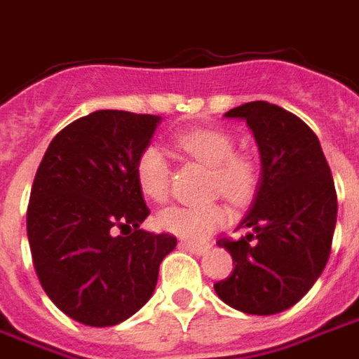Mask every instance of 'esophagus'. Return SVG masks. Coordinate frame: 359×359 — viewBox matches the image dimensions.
<instances>
[{"label": "esophagus", "mask_w": 359, "mask_h": 359, "mask_svg": "<svg viewBox=\"0 0 359 359\" xmlns=\"http://www.w3.org/2000/svg\"><path fill=\"white\" fill-rule=\"evenodd\" d=\"M180 248L188 250V252H192L196 256H202L208 252V246H200V244H194V242H180Z\"/></svg>", "instance_id": "obj_1"}]
</instances>
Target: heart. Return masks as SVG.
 <instances>
[{
    "label": "heart",
    "mask_w": 359,
    "mask_h": 359,
    "mask_svg": "<svg viewBox=\"0 0 359 359\" xmlns=\"http://www.w3.org/2000/svg\"><path fill=\"white\" fill-rule=\"evenodd\" d=\"M179 148L200 163L211 167V190L233 203L248 202L256 192L259 169L254 157L236 154V140L221 128H192L177 134ZM134 175L142 194L163 202L169 194L171 169L169 161L156 144L140 149L134 163ZM229 211L219 203L211 205H169L157 213L156 223L165 233L188 242H202L223 226Z\"/></svg>",
    "instance_id": "1"
}]
</instances>
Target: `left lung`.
<instances>
[{
    "instance_id": "obj_1",
    "label": "left lung",
    "mask_w": 359,
    "mask_h": 359,
    "mask_svg": "<svg viewBox=\"0 0 359 359\" xmlns=\"http://www.w3.org/2000/svg\"><path fill=\"white\" fill-rule=\"evenodd\" d=\"M244 118L257 142L262 180L241 226L252 233L217 244L233 273L213 285L221 300L252 316H273L300 302L331 254L337 190L316 133L290 111L250 102L226 111Z\"/></svg>"
}]
</instances>
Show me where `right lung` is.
<instances>
[{
  "mask_svg": "<svg viewBox=\"0 0 359 359\" xmlns=\"http://www.w3.org/2000/svg\"><path fill=\"white\" fill-rule=\"evenodd\" d=\"M159 121L94 111L51 140L36 171L27 211L36 275L50 300L82 325L111 327L136 313L177 246L171 234L140 229L149 210L134 163Z\"/></svg>",
  "mask_w": 359,
  "mask_h": 359,
  "instance_id": "1",
  "label": "right lung"
}]
</instances>
